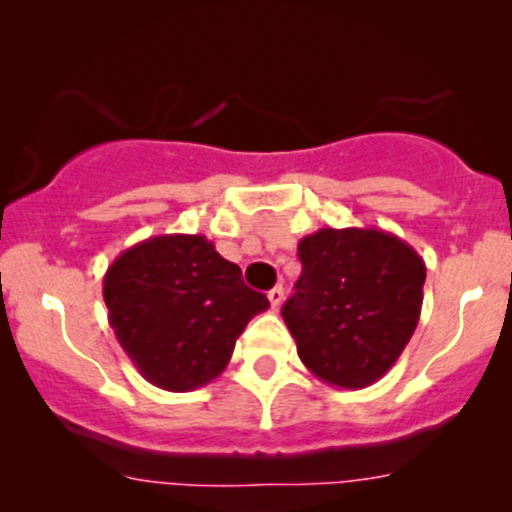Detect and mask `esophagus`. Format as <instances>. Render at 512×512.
I'll return each instance as SVG.
<instances>
[{"label": "esophagus", "instance_id": "obj_1", "mask_svg": "<svg viewBox=\"0 0 512 512\" xmlns=\"http://www.w3.org/2000/svg\"><path fill=\"white\" fill-rule=\"evenodd\" d=\"M267 298H269V303H272L274 310L279 308V305L284 303V286H274V289L267 293Z\"/></svg>", "mask_w": 512, "mask_h": 512}]
</instances>
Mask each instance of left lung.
<instances>
[{"instance_id": "8db88e82", "label": "left lung", "mask_w": 512, "mask_h": 512, "mask_svg": "<svg viewBox=\"0 0 512 512\" xmlns=\"http://www.w3.org/2000/svg\"><path fill=\"white\" fill-rule=\"evenodd\" d=\"M303 272L281 317L303 366L361 390L395 366L419 325L426 264L383 228H320L298 243Z\"/></svg>"}]
</instances>
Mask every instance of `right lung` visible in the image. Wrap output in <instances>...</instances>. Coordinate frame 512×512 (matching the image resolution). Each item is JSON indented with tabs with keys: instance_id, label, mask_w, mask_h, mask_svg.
I'll return each instance as SVG.
<instances>
[{
	"instance_id": "add662e5",
	"label": "right lung",
	"mask_w": 512,
	"mask_h": 512,
	"mask_svg": "<svg viewBox=\"0 0 512 512\" xmlns=\"http://www.w3.org/2000/svg\"><path fill=\"white\" fill-rule=\"evenodd\" d=\"M108 322L151 385L190 392L219 378L264 293L243 284L204 236L146 238L115 257L103 276Z\"/></svg>"
}]
</instances>
